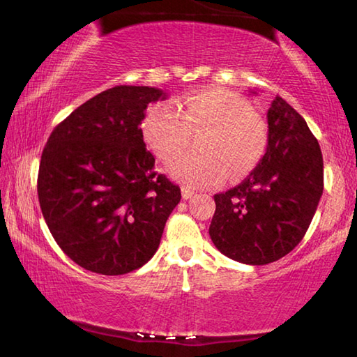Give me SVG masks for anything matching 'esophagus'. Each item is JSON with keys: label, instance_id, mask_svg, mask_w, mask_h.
<instances>
[{"label": "esophagus", "instance_id": "esophagus-1", "mask_svg": "<svg viewBox=\"0 0 357 357\" xmlns=\"http://www.w3.org/2000/svg\"><path fill=\"white\" fill-rule=\"evenodd\" d=\"M192 196H195V190L188 188V186H182V197L183 199H186V201H188V199H191Z\"/></svg>", "mask_w": 357, "mask_h": 357}]
</instances>
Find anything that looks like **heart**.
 <instances>
[{
  "mask_svg": "<svg viewBox=\"0 0 357 357\" xmlns=\"http://www.w3.org/2000/svg\"><path fill=\"white\" fill-rule=\"evenodd\" d=\"M178 112L155 103L142 121V136L152 152L171 165L190 147L191 133L204 130L197 141L201 153L188 155L172 167V175L191 188L222 183L257 165L266 147V125L249 109L245 98L224 89H205L185 97Z\"/></svg>",
  "mask_w": 357,
  "mask_h": 357,
  "instance_id": "obj_1",
  "label": "heart"
}]
</instances>
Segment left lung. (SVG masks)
Wrapping results in <instances>:
<instances>
[{"label":"left lung","instance_id":"obj_1","mask_svg":"<svg viewBox=\"0 0 357 357\" xmlns=\"http://www.w3.org/2000/svg\"><path fill=\"white\" fill-rule=\"evenodd\" d=\"M268 146L235 188L215 195L210 238L229 259L266 265L293 251L323 195V155L301 114L282 97L268 109Z\"/></svg>","mask_w":357,"mask_h":357}]
</instances>
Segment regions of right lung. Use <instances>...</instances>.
<instances>
[{
    "label": "right lung",
    "instance_id": "1",
    "mask_svg": "<svg viewBox=\"0 0 357 357\" xmlns=\"http://www.w3.org/2000/svg\"><path fill=\"white\" fill-rule=\"evenodd\" d=\"M166 98L149 86H116L78 106L42 152L37 195L59 248L84 270L119 276L153 257L180 188L155 171L141 122Z\"/></svg>",
    "mask_w": 357,
    "mask_h": 357
}]
</instances>
